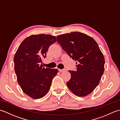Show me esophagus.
Returning a JSON list of instances; mask_svg holds the SVG:
<instances>
[{
  "mask_svg": "<svg viewBox=\"0 0 120 120\" xmlns=\"http://www.w3.org/2000/svg\"><path fill=\"white\" fill-rule=\"evenodd\" d=\"M59 71L60 72H64L65 71V70H60V69H59Z\"/></svg>",
  "mask_w": 120,
  "mask_h": 120,
  "instance_id": "esophagus-1",
  "label": "esophagus"
}]
</instances>
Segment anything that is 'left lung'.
I'll return each mask as SVG.
<instances>
[{
  "label": "left lung",
  "instance_id": "8db88e82",
  "mask_svg": "<svg viewBox=\"0 0 120 120\" xmlns=\"http://www.w3.org/2000/svg\"><path fill=\"white\" fill-rule=\"evenodd\" d=\"M57 39L62 49L77 61V70L69 71L71 77L68 87L78 96L89 95L99 84L104 71L105 58L98 43L79 32L61 34Z\"/></svg>",
  "mask_w": 120,
  "mask_h": 120
}]
</instances>
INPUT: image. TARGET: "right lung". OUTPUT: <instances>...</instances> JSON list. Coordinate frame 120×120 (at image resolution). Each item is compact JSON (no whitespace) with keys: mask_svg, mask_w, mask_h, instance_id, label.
<instances>
[{"mask_svg":"<svg viewBox=\"0 0 120 120\" xmlns=\"http://www.w3.org/2000/svg\"><path fill=\"white\" fill-rule=\"evenodd\" d=\"M56 41V37L50 34L31 35L21 43L15 53L14 69L17 82L22 91L32 98L44 96L58 72L57 69L45 68L40 64L46 57L48 48Z\"/></svg>","mask_w":120,"mask_h":120,"instance_id":"obj_1","label":"right lung"}]
</instances>
